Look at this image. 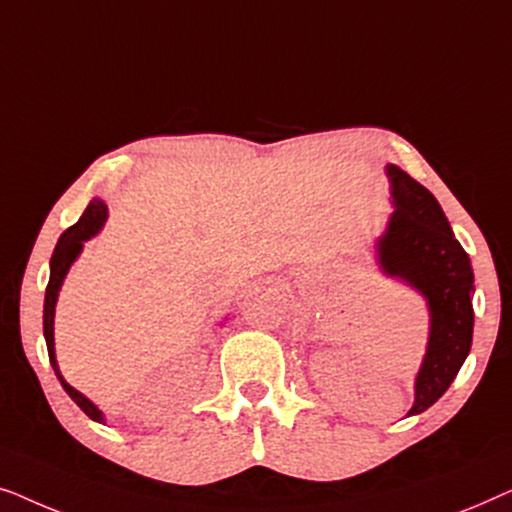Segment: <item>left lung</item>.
Here are the masks:
<instances>
[{"instance_id": "8db88e82", "label": "left lung", "mask_w": 512, "mask_h": 512, "mask_svg": "<svg viewBox=\"0 0 512 512\" xmlns=\"http://www.w3.org/2000/svg\"><path fill=\"white\" fill-rule=\"evenodd\" d=\"M396 212L377 242L387 275L401 277L429 300L431 335L417 375L415 405L431 408L450 389L473 342V268L438 200L398 167H387Z\"/></svg>"}]
</instances>
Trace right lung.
I'll use <instances>...</instances> for the list:
<instances>
[{
  "instance_id": "add662e5",
  "label": "right lung",
  "mask_w": 512,
  "mask_h": 512,
  "mask_svg": "<svg viewBox=\"0 0 512 512\" xmlns=\"http://www.w3.org/2000/svg\"><path fill=\"white\" fill-rule=\"evenodd\" d=\"M104 221H107V205H104L102 200H93L86 207V212H83L81 219L76 221L74 226H69L65 233H62L58 244H55L53 256H51V279H48L46 298H44V335H46L48 359H51V366L55 370V375H58L62 389H65L69 398H72V401L79 405V408L86 412L90 419H95V422H104L102 412L97 410L95 405L81 394V391L69 387V384L65 382V377H62L58 370V361H55V345H53V314H55V300H58V291L62 286V279H65V275H67L69 265H72L74 258L79 256L83 242L90 240V237H93L97 230L104 226Z\"/></svg>"
}]
</instances>
